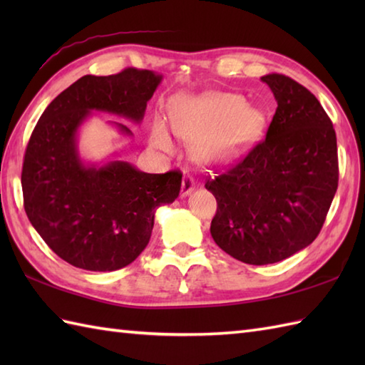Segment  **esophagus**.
Returning a JSON list of instances; mask_svg holds the SVG:
<instances>
[{"mask_svg":"<svg viewBox=\"0 0 365 365\" xmlns=\"http://www.w3.org/2000/svg\"><path fill=\"white\" fill-rule=\"evenodd\" d=\"M195 188H196L195 178L190 177V175H185L183 180H182V191H180L182 197H187L188 195H191V192L195 191Z\"/></svg>","mask_w":365,"mask_h":365,"instance_id":"obj_1","label":"esophagus"}]
</instances>
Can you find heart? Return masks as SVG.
Masks as SVG:
<instances>
[{"instance_id": "b5f03b06", "label": "heart", "mask_w": 365, "mask_h": 365, "mask_svg": "<svg viewBox=\"0 0 365 365\" xmlns=\"http://www.w3.org/2000/svg\"><path fill=\"white\" fill-rule=\"evenodd\" d=\"M174 135L192 141V153L208 166L226 165L242 157L263 128V114L237 94H205L182 98L168 115ZM150 144L173 152L174 143L163 123H155Z\"/></svg>"}]
</instances>
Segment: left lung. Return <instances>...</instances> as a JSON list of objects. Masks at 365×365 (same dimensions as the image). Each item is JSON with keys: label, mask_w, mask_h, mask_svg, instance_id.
<instances>
[{"label": "left lung", "mask_w": 365, "mask_h": 365, "mask_svg": "<svg viewBox=\"0 0 365 365\" xmlns=\"http://www.w3.org/2000/svg\"><path fill=\"white\" fill-rule=\"evenodd\" d=\"M260 80L277 103L267 138L205 183L218 202L215 243L250 265L281 262L311 245L339 182L336 131L319 100L289 76Z\"/></svg>", "instance_id": "left-lung-1"}]
</instances>
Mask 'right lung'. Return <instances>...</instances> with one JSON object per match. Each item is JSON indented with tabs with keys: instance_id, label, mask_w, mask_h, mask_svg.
I'll list each match as a JSON object with an SVG mask.
<instances>
[{
	"instance_id": "obj_1",
	"label": "right lung",
	"mask_w": 365,
	"mask_h": 365,
	"mask_svg": "<svg viewBox=\"0 0 365 365\" xmlns=\"http://www.w3.org/2000/svg\"><path fill=\"white\" fill-rule=\"evenodd\" d=\"M163 75L125 71L86 75L53 100L25 152L21 188L28 220L58 254L76 268L114 271L130 265L149 243L155 212L173 204L182 174H147L114 152L102 163L81 158L80 128L92 113L141 123ZM123 138L120 122L108 120Z\"/></svg>"
}]
</instances>
